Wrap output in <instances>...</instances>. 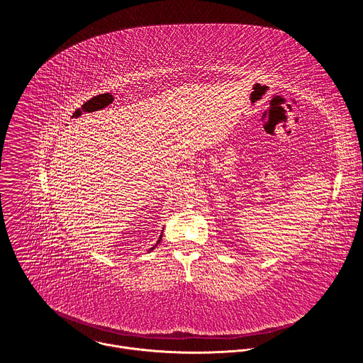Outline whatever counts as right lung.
Here are the masks:
<instances>
[{"label": "right lung", "mask_w": 363, "mask_h": 363, "mask_svg": "<svg viewBox=\"0 0 363 363\" xmlns=\"http://www.w3.org/2000/svg\"><path fill=\"white\" fill-rule=\"evenodd\" d=\"M162 231H164V230H162ZM161 240H162V234H161V235H160V240H158V241H157V244H155V245H153V247H152V248H149V250H147V251H152V250H153V248H155V247H157V245H158V244H160V242H161Z\"/></svg>", "instance_id": "obj_1"}]
</instances>
